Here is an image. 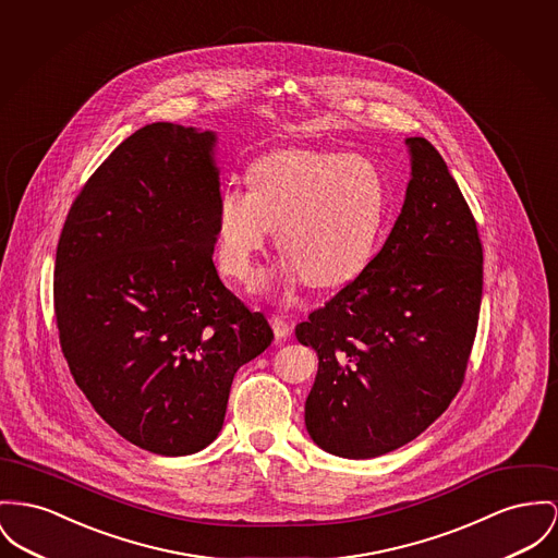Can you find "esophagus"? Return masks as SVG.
I'll return each mask as SVG.
<instances>
[{"label":"esophagus","instance_id":"obj_1","mask_svg":"<svg viewBox=\"0 0 558 558\" xmlns=\"http://www.w3.org/2000/svg\"><path fill=\"white\" fill-rule=\"evenodd\" d=\"M270 326H272V332H275L277 338H288L290 332H292L290 324H288L283 317H279V315H272V317H270Z\"/></svg>","mask_w":558,"mask_h":558}]
</instances>
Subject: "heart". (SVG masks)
I'll return each mask as SVG.
<instances>
[{
  "instance_id": "heart-1",
  "label": "heart",
  "mask_w": 558,
  "mask_h": 558,
  "mask_svg": "<svg viewBox=\"0 0 558 558\" xmlns=\"http://www.w3.org/2000/svg\"><path fill=\"white\" fill-rule=\"evenodd\" d=\"M247 186L226 184L216 201V260L223 275L250 281L275 228L283 252L266 283L298 277L335 290L374 260L389 220V182L364 154L281 148L247 169Z\"/></svg>"
}]
</instances>
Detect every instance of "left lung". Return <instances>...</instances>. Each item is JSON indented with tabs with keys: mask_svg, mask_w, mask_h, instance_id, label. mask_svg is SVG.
Returning <instances> with one entry per match:
<instances>
[{
	"mask_svg": "<svg viewBox=\"0 0 558 558\" xmlns=\"http://www.w3.org/2000/svg\"><path fill=\"white\" fill-rule=\"evenodd\" d=\"M402 214L368 268L298 324L319 368L304 404L311 440L344 459L409 445L457 396L478 326L476 220L427 140L407 137Z\"/></svg>",
	"mask_w": 558,
	"mask_h": 558,
	"instance_id": "obj_1",
	"label": "left lung"
}]
</instances>
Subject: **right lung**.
<instances>
[{"instance_id":"obj_1","label":"right lung","mask_w":558,"mask_h":558,"mask_svg":"<svg viewBox=\"0 0 558 558\" xmlns=\"http://www.w3.org/2000/svg\"><path fill=\"white\" fill-rule=\"evenodd\" d=\"M218 133L151 122L93 173L63 226L54 313L75 385L124 440L211 445L236 371L272 330L216 264Z\"/></svg>"}]
</instances>
